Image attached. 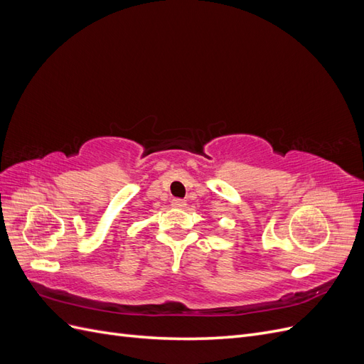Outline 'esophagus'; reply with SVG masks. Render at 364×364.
<instances>
[{
	"mask_svg": "<svg viewBox=\"0 0 364 364\" xmlns=\"http://www.w3.org/2000/svg\"><path fill=\"white\" fill-rule=\"evenodd\" d=\"M171 205H173V208L182 209V208H185V206H186V202H185V200H182V199H173V200H171Z\"/></svg>",
	"mask_w": 364,
	"mask_h": 364,
	"instance_id": "obj_1",
	"label": "esophagus"
}]
</instances>
